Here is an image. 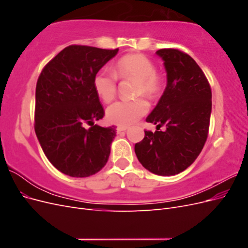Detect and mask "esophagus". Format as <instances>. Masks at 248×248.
<instances>
[{
  "mask_svg": "<svg viewBox=\"0 0 248 248\" xmlns=\"http://www.w3.org/2000/svg\"><path fill=\"white\" fill-rule=\"evenodd\" d=\"M127 129H128V127H127V126H118L117 127V132L120 133V132H122V131H126Z\"/></svg>",
  "mask_w": 248,
  "mask_h": 248,
  "instance_id": "esophagus-1",
  "label": "esophagus"
}]
</instances>
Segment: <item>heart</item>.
<instances>
[{"instance_id": "heart-1", "label": "heart", "mask_w": 248, "mask_h": 248, "mask_svg": "<svg viewBox=\"0 0 248 248\" xmlns=\"http://www.w3.org/2000/svg\"><path fill=\"white\" fill-rule=\"evenodd\" d=\"M117 78H136L137 95L155 97L161 91L162 82L156 74L155 65L151 60L140 54L126 55L120 58L114 66V73L108 69H100L93 78L96 94L104 102L115 98L117 93ZM149 110V104L144 98L133 100H119L107 109V117L110 123L128 126L136 123Z\"/></svg>"}]
</instances>
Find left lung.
<instances>
[{"mask_svg": "<svg viewBox=\"0 0 248 248\" xmlns=\"http://www.w3.org/2000/svg\"><path fill=\"white\" fill-rule=\"evenodd\" d=\"M167 70V88L146 121L155 132L134 146L142 167L159 176H174L188 168L208 138L212 108L211 87L197 62L176 48L156 51ZM167 129L158 132L160 126Z\"/></svg>", "mask_w": 248, "mask_h": 248, "instance_id": "left-lung-1", "label": "left lung"}]
</instances>
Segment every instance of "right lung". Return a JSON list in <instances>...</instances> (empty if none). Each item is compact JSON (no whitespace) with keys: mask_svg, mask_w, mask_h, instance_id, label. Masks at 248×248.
I'll return each instance as SVG.
<instances>
[{"mask_svg":"<svg viewBox=\"0 0 248 248\" xmlns=\"http://www.w3.org/2000/svg\"><path fill=\"white\" fill-rule=\"evenodd\" d=\"M118 50L69 46L44 66L37 80L36 136L47 159L65 175L92 176L108 160L117 127L94 124L104 108L93 78Z\"/></svg>","mask_w":248,"mask_h":248,"instance_id":"add662e5","label":"right lung"}]
</instances>
